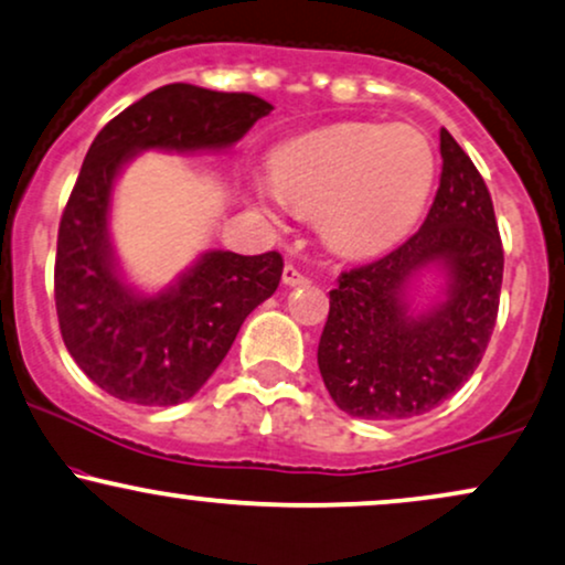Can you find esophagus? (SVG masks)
<instances>
[{
  "instance_id": "34e87169",
  "label": "esophagus",
  "mask_w": 565,
  "mask_h": 565,
  "mask_svg": "<svg viewBox=\"0 0 565 565\" xmlns=\"http://www.w3.org/2000/svg\"><path fill=\"white\" fill-rule=\"evenodd\" d=\"M281 278H284V284H287V287H302V284H308V278H305L300 270L295 268V265H284Z\"/></svg>"
}]
</instances>
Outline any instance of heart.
<instances>
[{"label":"heart","mask_w":565,"mask_h":565,"mask_svg":"<svg viewBox=\"0 0 565 565\" xmlns=\"http://www.w3.org/2000/svg\"><path fill=\"white\" fill-rule=\"evenodd\" d=\"M434 152L426 136L405 126L342 124L276 154L274 183L260 205L321 215L329 247L371 255L405 234L426 205Z\"/></svg>","instance_id":"b5f03b06"}]
</instances>
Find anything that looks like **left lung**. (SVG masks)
<instances>
[{
  "label": "left lung",
  "mask_w": 565,
  "mask_h": 565,
  "mask_svg": "<svg viewBox=\"0 0 565 565\" xmlns=\"http://www.w3.org/2000/svg\"><path fill=\"white\" fill-rule=\"evenodd\" d=\"M441 175L416 234L379 260L339 276L318 342V369L339 411L369 420L429 413L484 358L502 287V242L492 196L450 131H439ZM441 264L446 300L409 316L406 284Z\"/></svg>",
  "instance_id": "1"
}]
</instances>
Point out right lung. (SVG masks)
Listing matches in <instances>:
<instances>
[{"label": "right lung", "instance_id": "obj_1", "mask_svg": "<svg viewBox=\"0 0 565 565\" xmlns=\"http://www.w3.org/2000/svg\"><path fill=\"white\" fill-rule=\"evenodd\" d=\"M270 110L247 92L168 84L115 115L88 147L60 217L54 305L71 358L113 397L158 407L194 397L284 270L278 253L213 249L160 295L134 291L107 231L120 168L141 149H226Z\"/></svg>", "mask_w": 565, "mask_h": 565}]
</instances>
